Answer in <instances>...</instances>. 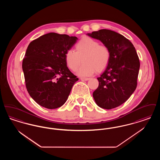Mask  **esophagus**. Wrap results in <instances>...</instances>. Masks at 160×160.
<instances>
[{
    "label": "esophagus",
    "mask_w": 160,
    "mask_h": 160,
    "mask_svg": "<svg viewBox=\"0 0 160 160\" xmlns=\"http://www.w3.org/2000/svg\"><path fill=\"white\" fill-rule=\"evenodd\" d=\"M80 80L82 81H88L89 80V78H80Z\"/></svg>",
    "instance_id": "esophagus-1"
}]
</instances>
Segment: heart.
I'll list each match as a JSON object with an SVG mask.
<instances>
[{
  "mask_svg": "<svg viewBox=\"0 0 160 160\" xmlns=\"http://www.w3.org/2000/svg\"><path fill=\"white\" fill-rule=\"evenodd\" d=\"M76 51L68 50L65 59L69 68L75 71L80 66L82 59L83 64L77 71L79 76L100 72L106 68L111 58V53L106 46L99 45V42L89 37H84L76 44Z\"/></svg>",
  "mask_w": 160,
  "mask_h": 160,
  "instance_id": "b5f03b06",
  "label": "heart"
}]
</instances>
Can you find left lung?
Returning <instances> with one entry per match:
<instances>
[{"mask_svg": "<svg viewBox=\"0 0 160 160\" xmlns=\"http://www.w3.org/2000/svg\"><path fill=\"white\" fill-rule=\"evenodd\" d=\"M87 35L99 40L110 51L109 64L97 78L99 86L93 97L99 107L114 108L125 102L136 89L140 61L136 48L129 39L114 31L101 29Z\"/></svg>", "mask_w": 160, "mask_h": 160, "instance_id": "left-lung-1", "label": "left lung"}]
</instances>
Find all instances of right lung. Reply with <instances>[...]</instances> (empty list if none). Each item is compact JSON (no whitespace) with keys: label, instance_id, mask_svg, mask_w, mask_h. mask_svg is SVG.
Masks as SVG:
<instances>
[{"label":"right lung","instance_id":"add662e5","mask_svg":"<svg viewBox=\"0 0 160 160\" xmlns=\"http://www.w3.org/2000/svg\"><path fill=\"white\" fill-rule=\"evenodd\" d=\"M76 37L51 32L32 41L22 63L26 89L41 106L54 109L63 106L78 80L67 67L66 52L77 42Z\"/></svg>","mask_w":160,"mask_h":160}]
</instances>
